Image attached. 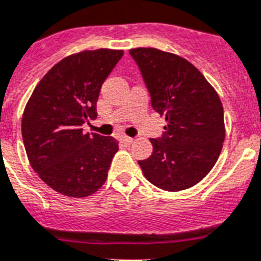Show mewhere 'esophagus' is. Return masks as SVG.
Here are the masks:
<instances>
[{
	"instance_id": "obj_1",
	"label": "esophagus",
	"mask_w": 261,
	"mask_h": 261,
	"mask_svg": "<svg viewBox=\"0 0 261 261\" xmlns=\"http://www.w3.org/2000/svg\"><path fill=\"white\" fill-rule=\"evenodd\" d=\"M121 141L124 144H132L133 143V139H130V137H128V136H121Z\"/></svg>"
}]
</instances>
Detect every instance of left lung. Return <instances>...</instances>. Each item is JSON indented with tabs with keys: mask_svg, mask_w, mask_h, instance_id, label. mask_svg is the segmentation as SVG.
I'll use <instances>...</instances> for the list:
<instances>
[{
	"mask_svg": "<svg viewBox=\"0 0 261 261\" xmlns=\"http://www.w3.org/2000/svg\"><path fill=\"white\" fill-rule=\"evenodd\" d=\"M150 96V105L165 116L160 137L150 139L153 152L140 160L148 181L164 191H182L201 181L223 148L221 101L195 66L153 48L129 50Z\"/></svg>",
	"mask_w": 261,
	"mask_h": 261,
	"instance_id": "8db88e82",
	"label": "left lung"
}]
</instances>
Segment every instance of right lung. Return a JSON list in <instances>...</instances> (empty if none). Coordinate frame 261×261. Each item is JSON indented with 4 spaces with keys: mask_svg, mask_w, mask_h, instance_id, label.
I'll use <instances>...</instances> for the list:
<instances>
[{
    "mask_svg": "<svg viewBox=\"0 0 261 261\" xmlns=\"http://www.w3.org/2000/svg\"><path fill=\"white\" fill-rule=\"evenodd\" d=\"M124 51L85 50L56 64L41 80L22 116L28 159L57 192L85 197L100 189L118 150L111 136L83 133L97 118L100 89Z\"/></svg>",
    "mask_w": 261,
    "mask_h": 261,
    "instance_id": "right-lung-1",
    "label": "right lung"
}]
</instances>
